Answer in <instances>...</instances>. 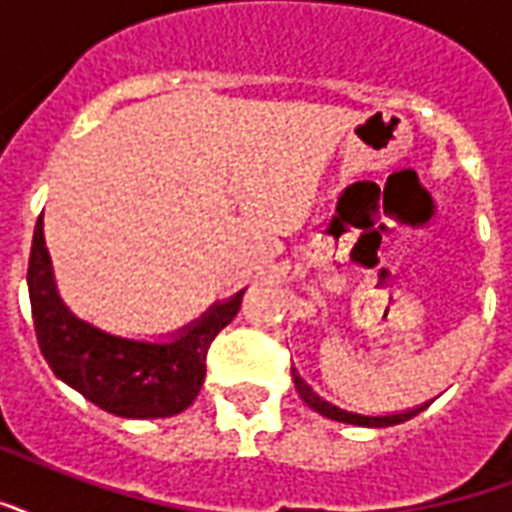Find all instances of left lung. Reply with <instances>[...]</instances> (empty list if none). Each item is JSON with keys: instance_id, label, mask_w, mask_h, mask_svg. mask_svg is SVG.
<instances>
[{"instance_id": "8db88e82", "label": "left lung", "mask_w": 512, "mask_h": 512, "mask_svg": "<svg viewBox=\"0 0 512 512\" xmlns=\"http://www.w3.org/2000/svg\"><path fill=\"white\" fill-rule=\"evenodd\" d=\"M292 378H295V389H298V395L303 397V403H306L308 408H314V411L322 413V416H327V419L343 421V424H354V427H392V424H403V421L413 419L416 413H421L429 405V403H424V405H416V408H408V411L384 413V416L346 411V408H341V405L330 403V400H325L322 395H317V392L311 389V384H308L306 378L300 376L295 368H292Z\"/></svg>"}]
</instances>
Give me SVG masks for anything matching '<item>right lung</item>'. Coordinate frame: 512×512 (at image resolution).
<instances>
[{"label":"right lung","mask_w":512,"mask_h":512,"mask_svg":"<svg viewBox=\"0 0 512 512\" xmlns=\"http://www.w3.org/2000/svg\"><path fill=\"white\" fill-rule=\"evenodd\" d=\"M244 290L161 338H128L93 325L66 306L45 247L42 217L29 257V300L39 349L66 386L123 419H163L193 403L206 378L214 335L239 314Z\"/></svg>","instance_id":"right-lung-1"}]
</instances>
